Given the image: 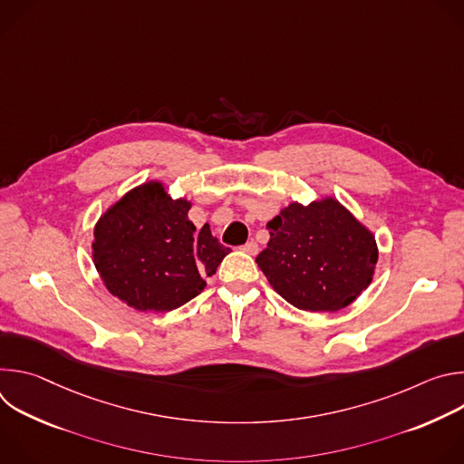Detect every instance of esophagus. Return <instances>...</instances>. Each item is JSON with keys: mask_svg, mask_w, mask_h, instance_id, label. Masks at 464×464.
Segmentation results:
<instances>
[{"mask_svg": "<svg viewBox=\"0 0 464 464\" xmlns=\"http://www.w3.org/2000/svg\"><path fill=\"white\" fill-rule=\"evenodd\" d=\"M240 249H242L244 253H247V255H256V253H258V246H256V242H253V240L246 242Z\"/></svg>", "mask_w": 464, "mask_h": 464, "instance_id": "1", "label": "esophagus"}]
</instances>
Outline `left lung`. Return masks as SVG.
<instances>
[{"label": "left lung", "mask_w": 464, "mask_h": 464, "mask_svg": "<svg viewBox=\"0 0 464 464\" xmlns=\"http://www.w3.org/2000/svg\"><path fill=\"white\" fill-rule=\"evenodd\" d=\"M270 242L256 256L272 288L308 312L349 306L372 281V233L334 198L290 204L268 222Z\"/></svg>", "instance_id": "8db88e82"}]
</instances>
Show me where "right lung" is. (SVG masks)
Segmentation results:
<instances>
[{
    "label": "right lung",
    "instance_id": "obj_1",
    "mask_svg": "<svg viewBox=\"0 0 464 464\" xmlns=\"http://www.w3.org/2000/svg\"><path fill=\"white\" fill-rule=\"evenodd\" d=\"M190 202L160 181L128 190L97 222L93 262L111 295L141 312H170L206 288L231 251L206 224L196 231Z\"/></svg>",
    "mask_w": 464,
    "mask_h": 464
}]
</instances>
